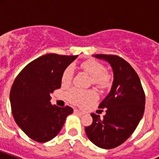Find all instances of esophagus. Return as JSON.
Masks as SVG:
<instances>
[{
    "label": "esophagus",
    "instance_id": "esophagus-1",
    "mask_svg": "<svg viewBox=\"0 0 159 159\" xmlns=\"http://www.w3.org/2000/svg\"><path fill=\"white\" fill-rule=\"evenodd\" d=\"M74 112L76 114H78V115H83V112L78 111V110H74Z\"/></svg>",
    "mask_w": 159,
    "mask_h": 159
}]
</instances>
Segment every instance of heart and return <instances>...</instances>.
<instances>
[{
	"mask_svg": "<svg viewBox=\"0 0 159 159\" xmlns=\"http://www.w3.org/2000/svg\"><path fill=\"white\" fill-rule=\"evenodd\" d=\"M81 67L92 77V83L100 88H106L110 87L111 83V76L108 72L105 71L104 65L94 59L86 60L81 63ZM73 77V67H68L62 72L61 83L62 87H67L71 84ZM66 98L72 104L77 106H85L88 102L97 99V95L92 90L82 91V90L73 89L66 92Z\"/></svg>",
	"mask_w": 159,
	"mask_h": 159,
	"instance_id": "obj_1",
	"label": "heart"
}]
</instances>
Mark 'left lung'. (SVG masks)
<instances>
[{
	"instance_id": "left-lung-1",
	"label": "left lung",
	"mask_w": 159,
	"mask_h": 159,
	"mask_svg": "<svg viewBox=\"0 0 159 159\" xmlns=\"http://www.w3.org/2000/svg\"><path fill=\"white\" fill-rule=\"evenodd\" d=\"M94 57L111 64L114 80L111 92L99 105L106 108V115L91 114L93 121L85 131L95 145L110 149L122 144L135 130L144 112L145 94L138 74L125 60L116 55Z\"/></svg>"
}]
</instances>
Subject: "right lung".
I'll return each instance as SVG.
<instances>
[{
	"label": "right lung",
	"mask_w": 159,
	"mask_h": 159,
	"mask_svg": "<svg viewBox=\"0 0 159 159\" xmlns=\"http://www.w3.org/2000/svg\"><path fill=\"white\" fill-rule=\"evenodd\" d=\"M77 56L48 53L24 67L10 93L12 115L17 125L33 140L45 143L59 133L73 112L51 104L50 94L61 87L62 72Z\"/></svg>",
	"instance_id": "obj_1"
}]
</instances>
